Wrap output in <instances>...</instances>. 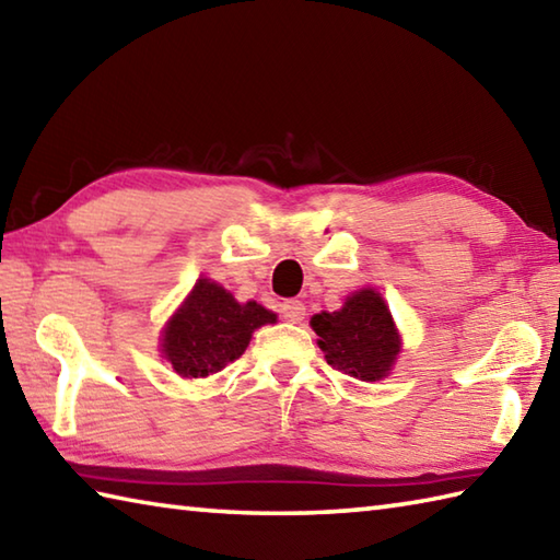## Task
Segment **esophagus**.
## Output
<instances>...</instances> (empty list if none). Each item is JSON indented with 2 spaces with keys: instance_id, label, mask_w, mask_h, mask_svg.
I'll return each mask as SVG.
<instances>
[{
  "instance_id": "obj_1",
  "label": "esophagus",
  "mask_w": 560,
  "mask_h": 560,
  "mask_svg": "<svg viewBox=\"0 0 560 560\" xmlns=\"http://www.w3.org/2000/svg\"><path fill=\"white\" fill-rule=\"evenodd\" d=\"M282 319L290 322V324H300L304 319V304L300 300H288L282 302Z\"/></svg>"
}]
</instances>
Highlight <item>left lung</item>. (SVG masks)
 Here are the masks:
<instances>
[{"label": "left lung", "instance_id": "8db88e82", "mask_svg": "<svg viewBox=\"0 0 560 560\" xmlns=\"http://www.w3.org/2000/svg\"><path fill=\"white\" fill-rule=\"evenodd\" d=\"M312 329L334 371L371 383L389 373L399 353L393 316L375 290L351 294L339 312L314 314Z\"/></svg>", "mask_w": 560, "mask_h": 560}]
</instances>
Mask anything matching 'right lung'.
<instances>
[{
    "instance_id": "1",
    "label": "right lung",
    "mask_w": 560,
    "mask_h": 560,
    "mask_svg": "<svg viewBox=\"0 0 560 560\" xmlns=\"http://www.w3.org/2000/svg\"><path fill=\"white\" fill-rule=\"evenodd\" d=\"M270 322L276 314L258 302L238 304L231 292L202 278L167 324L163 353L177 375L207 377L241 358L253 331Z\"/></svg>"
}]
</instances>
